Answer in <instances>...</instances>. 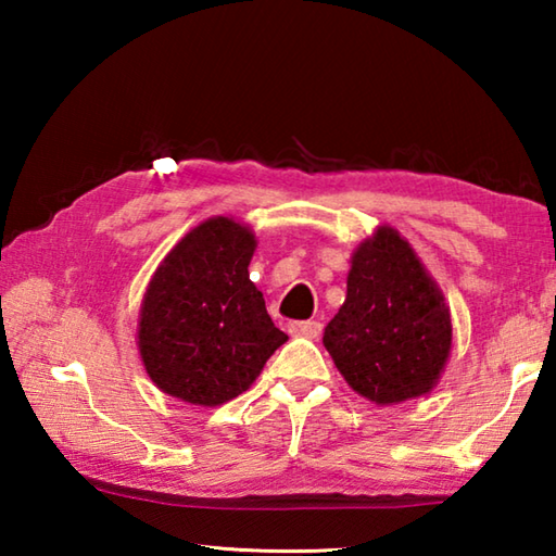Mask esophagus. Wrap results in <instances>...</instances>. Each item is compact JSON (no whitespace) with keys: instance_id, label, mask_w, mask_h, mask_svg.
<instances>
[{"instance_id":"esophagus-1","label":"esophagus","mask_w":556,"mask_h":556,"mask_svg":"<svg viewBox=\"0 0 556 556\" xmlns=\"http://www.w3.org/2000/svg\"><path fill=\"white\" fill-rule=\"evenodd\" d=\"M321 324L318 321H291L289 324V331L294 336H306V338H316L318 333H321Z\"/></svg>"}]
</instances>
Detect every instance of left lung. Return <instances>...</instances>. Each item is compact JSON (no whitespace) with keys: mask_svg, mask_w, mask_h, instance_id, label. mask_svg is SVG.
Listing matches in <instances>:
<instances>
[{"mask_svg":"<svg viewBox=\"0 0 556 556\" xmlns=\"http://www.w3.org/2000/svg\"><path fill=\"white\" fill-rule=\"evenodd\" d=\"M324 345L345 382L378 404L419 397L437 384L451 351L448 308L392 228L357 248Z\"/></svg>","mask_w":556,"mask_h":556,"instance_id":"1","label":"left lung"}]
</instances>
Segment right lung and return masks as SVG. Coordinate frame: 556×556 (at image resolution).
Returning a JSON list of instances; mask_svg holds the SVG:
<instances>
[{
    "mask_svg": "<svg viewBox=\"0 0 556 556\" xmlns=\"http://www.w3.org/2000/svg\"><path fill=\"white\" fill-rule=\"evenodd\" d=\"M255 235L211 218L168 252L142 304L139 353L172 397L215 407L250 388L287 341L250 281Z\"/></svg>",
    "mask_w": 556,
    "mask_h": 556,
    "instance_id": "right-lung-1",
    "label": "right lung"
}]
</instances>
